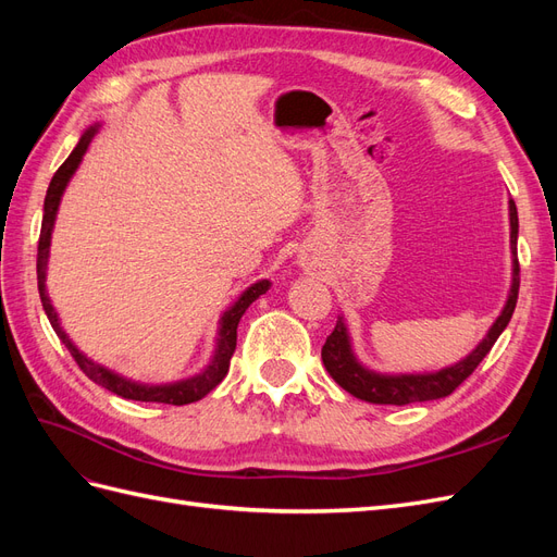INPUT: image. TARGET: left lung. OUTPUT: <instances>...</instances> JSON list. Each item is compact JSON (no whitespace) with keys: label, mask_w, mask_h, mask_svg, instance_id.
I'll use <instances>...</instances> for the list:
<instances>
[{"label":"left lung","mask_w":557,"mask_h":557,"mask_svg":"<svg viewBox=\"0 0 557 557\" xmlns=\"http://www.w3.org/2000/svg\"><path fill=\"white\" fill-rule=\"evenodd\" d=\"M509 223H511V252H513V276H511V290L504 305L502 313L483 336V342L469 352V356L450 367L440 369V372H425V374H379L367 369L358 362L356 352L350 348V336L346 330L344 318L336 320L332 334L323 346V364L330 372V376L339 383L346 393L358 397L362 401L372 404H411V401H428L448 397L455 387H458L471 372L479 367V362L491 352L493 344L499 339L504 327L509 325L513 315L516 301H518V288H520V267H518V211L513 199H509Z\"/></svg>","instance_id":"1"}]
</instances>
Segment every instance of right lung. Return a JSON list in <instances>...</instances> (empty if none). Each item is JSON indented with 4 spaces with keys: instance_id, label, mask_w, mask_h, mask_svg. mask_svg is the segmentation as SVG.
Returning <instances> with one entry per match:
<instances>
[{
    "instance_id": "1",
    "label": "right lung",
    "mask_w": 557,
    "mask_h": 557,
    "mask_svg": "<svg viewBox=\"0 0 557 557\" xmlns=\"http://www.w3.org/2000/svg\"><path fill=\"white\" fill-rule=\"evenodd\" d=\"M99 125L88 127L83 132V137L78 139L76 148L72 150V156L62 162L60 170L55 172V176L50 178L48 185V193L44 199V221H41V234H39V252H37V281H39V297H41V305L44 311L50 320V325H53L55 334L60 336V342L66 346V350L72 352V358L76 360V364L83 369V374H86L90 381H95L97 385L107 387V391L115 393L117 397H125V399H134V401H158V404H174V407H181V404H190L197 401L205 395H209L213 387L221 383L227 374L230 369V360H232V352L237 348V327H239V320L246 313V309L256 301L260 295H264L269 290V283L267 278L252 283L250 288H246L242 293V297L234 301V305L223 313L221 323H218V339H215V352L209 362V367L205 369L201 374H195L190 379H183L176 383H164V385H146V383H137V381H129L121 374L111 372V369L97 364L92 360H88L83 352L74 346V342L66 336V332L60 327V318L50 305V297L46 293V269H48V252H50V234H53V225H55V215H58V207H60V199L62 193L66 188V183L74 176V172L78 170V164L86 156V150L92 141V137L97 134Z\"/></svg>"
}]
</instances>
